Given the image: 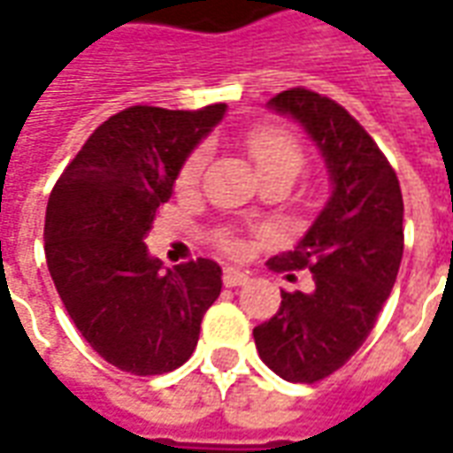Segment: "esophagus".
Wrapping results in <instances>:
<instances>
[{"instance_id": "34e87169", "label": "esophagus", "mask_w": 453, "mask_h": 453, "mask_svg": "<svg viewBox=\"0 0 453 453\" xmlns=\"http://www.w3.org/2000/svg\"><path fill=\"white\" fill-rule=\"evenodd\" d=\"M221 280H224V286L226 288H234V286H244L249 276H246L244 271H239V268H224V273H221Z\"/></svg>"}]
</instances>
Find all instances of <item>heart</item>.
Listing matches in <instances>:
<instances>
[{"instance_id": "b5f03b06", "label": "heart", "mask_w": 453, "mask_h": 453, "mask_svg": "<svg viewBox=\"0 0 453 453\" xmlns=\"http://www.w3.org/2000/svg\"><path fill=\"white\" fill-rule=\"evenodd\" d=\"M246 150L251 155V160L257 165L258 174L264 177V182L268 180H280V182H291L296 174L303 170L305 165V150L301 145V140L283 130V127L273 126H258L254 130H249L244 137ZM209 150L207 145H199L185 157V162L180 165L177 173V185L182 189H192L199 182V177L207 167ZM217 246L221 251L239 257L244 254L246 244L244 239H239L232 232H221L217 236Z\"/></svg>"}]
</instances>
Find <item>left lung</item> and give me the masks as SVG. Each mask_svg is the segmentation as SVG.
<instances>
[{
	"instance_id": "1",
	"label": "left lung",
	"mask_w": 453,
	"mask_h": 453,
	"mask_svg": "<svg viewBox=\"0 0 453 453\" xmlns=\"http://www.w3.org/2000/svg\"><path fill=\"white\" fill-rule=\"evenodd\" d=\"M291 115L320 150L330 199L293 251L268 266L308 268V291H280L276 316L254 327L261 360L288 382H318L360 350L397 280L404 249L399 180L375 140L342 105L291 88L268 101Z\"/></svg>"
}]
</instances>
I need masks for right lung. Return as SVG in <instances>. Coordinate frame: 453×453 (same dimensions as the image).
Listing matches in <instances>:
<instances>
[{
	"label": "right lung",
	"mask_w": 453,
	"mask_h": 453,
	"mask_svg": "<svg viewBox=\"0 0 453 453\" xmlns=\"http://www.w3.org/2000/svg\"><path fill=\"white\" fill-rule=\"evenodd\" d=\"M226 113L133 105L111 115L51 189L43 251L78 333L105 363L133 375L189 360L202 318L221 293L211 258L162 268L148 239L180 165Z\"/></svg>",
	"instance_id": "right-lung-1"
}]
</instances>
